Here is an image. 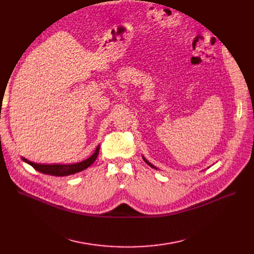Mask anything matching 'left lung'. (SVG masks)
I'll use <instances>...</instances> for the list:
<instances>
[{
    "label": "left lung",
    "mask_w": 254,
    "mask_h": 254,
    "mask_svg": "<svg viewBox=\"0 0 254 254\" xmlns=\"http://www.w3.org/2000/svg\"><path fill=\"white\" fill-rule=\"evenodd\" d=\"M142 159H143V160H144V162H146V163H147V164H149V165H150V166H151V167H153V168H155V170H157V167H156V166H154V165H153V164H151V163H150V162H149V161H148V160H147V159H146V158H144V157H142Z\"/></svg>",
    "instance_id": "1"
}]
</instances>
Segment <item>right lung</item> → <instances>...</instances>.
I'll use <instances>...</instances> for the list:
<instances>
[{"instance_id": "add662e5", "label": "right lung", "mask_w": 254, "mask_h": 254, "mask_svg": "<svg viewBox=\"0 0 254 254\" xmlns=\"http://www.w3.org/2000/svg\"><path fill=\"white\" fill-rule=\"evenodd\" d=\"M99 149H100V146L97 147L94 154L91 157H89L88 159L78 163H73V164H38V163H34L30 160H27L26 158H22V160L32 165L36 171H38L42 174L56 176V177H64V176H69V175L79 173L88 168L91 164H93L96 158H97V156L99 154Z\"/></svg>"}]
</instances>
